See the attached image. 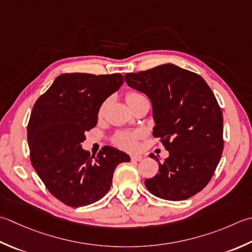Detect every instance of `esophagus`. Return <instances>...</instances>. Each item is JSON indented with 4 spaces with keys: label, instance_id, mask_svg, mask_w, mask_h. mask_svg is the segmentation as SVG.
Returning <instances> with one entry per match:
<instances>
[{
    "label": "esophagus",
    "instance_id": "esophagus-1",
    "mask_svg": "<svg viewBox=\"0 0 252 252\" xmlns=\"http://www.w3.org/2000/svg\"><path fill=\"white\" fill-rule=\"evenodd\" d=\"M143 157L141 155H132L131 156V160L132 161H140Z\"/></svg>",
    "mask_w": 252,
    "mask_h": 252
}]
</instances>
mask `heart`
I'll use <instances>...</instances> for the list:
<instances>
[{
    "instance_id": "obj_1",
    "label": "heart",
    "mask_w": 252,
    "mask_h": 252,
    "mask_svg": "<svg viewBox=\"0 0 252 252\" xmlns=\"http://www.w3.org/2000/svg\"><path fill=\"white\" fill-rule=\"evenodd\" d=\"M142 98H145L140 93L135 91H129L126 94V101L127 105L131 106L133 103L139 101ZM106 109V102H102L99 110H98V115L101 116L103 111ZM143 136V133L141 131H132V132H119L113 136V143L120 147L122 150L133 152L139 147V140Z\"/></svg>"
}]
</instances>
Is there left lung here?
<instances>
[{
    "instance_id": "obj_1",
    "label": "left lung",
    "mask_w": 252,
    "mask_h": 252,
    "mask_svg": "<svg viewBox=\"0 0 252 252\" xmlns=\"http://www.w3.org/2000/svg\"><path fill=\"white\" fill-rule=\"evenodd\" d=\"M130 87L144 93L153 106L154 137L169 152L158 174L145 180L160 199L191 198L209 184L224 149L223 113L213 92L199 74L174 64L126 74Z\"/></svg>"
}]
</instances>
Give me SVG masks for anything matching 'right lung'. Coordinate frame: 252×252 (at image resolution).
Segmentation results:
<instances>
[{"label":"right lung","instance_id":"add662e5","mask_svg":"<svg viewBox=\"0 0 252 252\" xmlns=\"http://www.w3.org/2000/svg\"><path fill=\"white\" fill-rule=\"evenodd\" d=\"M119 73H65L34 102L27 126L32 165L49 192L72 208L95 203L109 191L115 169L130 156L103 146L97 156L82 149L96 126L101 103L120 88Z\"/></svg>","mask_w":252,"mask_h":252}]
</instances>
